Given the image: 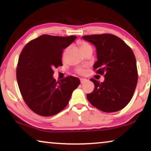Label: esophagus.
I'll use <instances>...</instances> for the list:
<instances>
[{
	"label": "esophagus",
	"mask_w": 151,
	"mask_h": 151,
	"mask_svg": "<svg viewBox=\"0 0 151 151\" xmlns=\"http://www.w3.org/2000/svg\"><path fill=\"white\" fill-rule=\"evenodd\" d=\"M86 81V80L84 79V78H81V79H80V83H81V84L84 83V82H85Z\"/></svg>",
	"instance_id": "1"
}]
</instances>
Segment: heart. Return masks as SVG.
Here are the masks:
<instances>
[{
	"mask_svg": "<svg viewBox=\"0 0 151 151\" xmlns=\"http://www.w3.org/2000/svg\"><path fill=\"white\" fill-rule=\"evenodd\" d=\"M78 45H80V49H81L82 51L84 50V49L87 48V47H91L90 45L88 44V43L83 42V41H80V42H78ZM77 72L80 74H83L84 73V69H78Z\"/></svg>",
	"mask_w": 151,
	"mask_h": 151,
	"instance_id": "obj_1",
	"label": "heart"
}]
</instances>
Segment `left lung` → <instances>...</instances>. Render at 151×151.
<instances>
[{
  "label": "left lung",
  "instance_id": "8db88e82",
  "mask_svg": "<svg viewBox=\"0 0 151 151\" xmlns=\"http://www.w3.org/2000/svg\"><path fill=\"white\" fill-rule=\"evenodd\" d=\"M82 38L96 48V73L104 75L100 83L91 78L95 88L86 98L93 106L106 113L116 112L131 101L137 86L138 74L132 49L118 37L104 34L84 36Z\"/></svg>",
  "mask_w": 151,
  "mask_h": 151
}]
</instances>
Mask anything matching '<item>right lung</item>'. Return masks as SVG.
Masks as SVG:
<instances>
[{
    "label": "right lung",
    "mask_w": 151,
    "mask_h": 151,
    "mask_svg": "<svg viewBox=\"0 0 151 151\" xmlns=\"http://www.w3.org/2000/svg\"><path fill=\"white\" fill-rule=\"evenodd\" d=\"M77 36L42 35L28 42L20 53L16 78L20 93L31 110L41 116L54 115L67 106L80 80L67 76L60 82L53 69L62 66L63 49Z\"/></svg>",
    "instance_id": "1"
}]
</instances>
